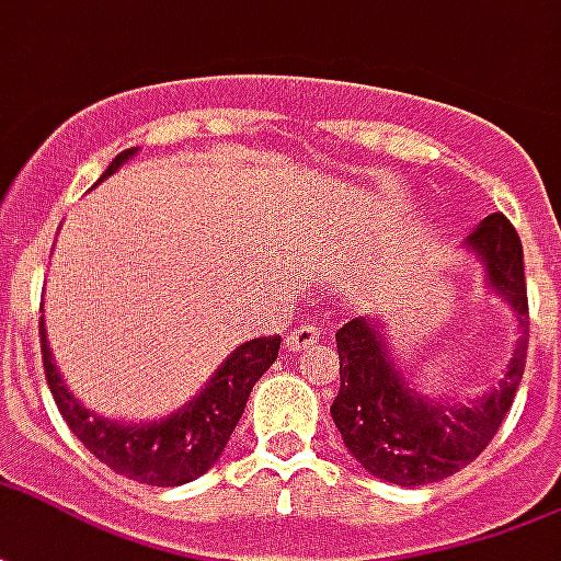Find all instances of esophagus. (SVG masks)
<instances>
[{"label":"esophagus","instance_id":"esophagus-1","mask_svg":"<svg viewBox=\"0 0 561 561\" xmlns=\"http://www.w3.org/2000/svg\"><path fill=\"white\" fill-rule=\"evenodd\" d=\"M318 339H321V327L318 323H297L294 333L288 335V347L291 351H309Z\"/></svg>","mask_w":561,"mask_h":561}]
</instances>
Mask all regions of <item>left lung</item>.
Masks as SVG:
<instances>
[{
	"instance_id": "obj_1",
	"label": "left lung",
	"mask_w": 561,
	"mask_h": 561,
	"mask_svg": "<svg viewBox=\"0 0 561 561\" xmlns=\"http://www.w3.org/2000/svg\"><path fill=\"white\" fill-rule=\"evenodd\" d=\"M463 247L479 255L488 288L512 306L524 335L491 392L472 401H434L410 386L389 356L375 318H354L335 333L342 386L333 422L344 446L377 479L401 488L443 481L479 458L512 408L524 380L529 347V300L524 279V247L508 219L491 214L470 231Z\"/></svg>"
}]
</instances>
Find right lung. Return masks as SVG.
Masks as SVG:
<instances>
[{"instance_id":"1","label":"right lung","mask_w":561,"mask_h":561,"mask_svg":"<svg viewBox=\"0 0 561 561\" xmlns=\"http://www.w3.org/2000/svg\"><path fill=\"white\" fill-rule=\"evenodd\" d=\"M136 148L118 153L110 169L103 172V178L118 172V165L127 163ZM279 344V335H264V339L240 344L238 351L214 371L205 389L196 398H190L172 416L153 419V422H112V419L98 416L94 410L82 408L80 398L73 396L68 383L61 380L47 344L44 318H41L44 375H47L49 392L56 398L68 428L110 470L133 481L151 484V488L186 484L217 463L243 416L252 386L259 383V377L276 363Z\"/></svg>"}]
</instances>
